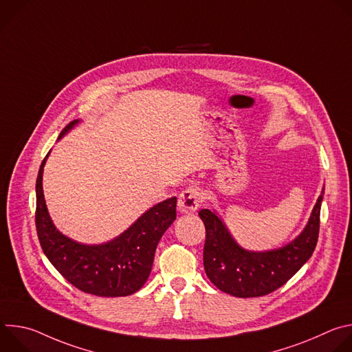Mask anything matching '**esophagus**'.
I'll use <instances>...</instances> for the list:
<instances>
[{
	"label": "esophagus",
	"instance_id": "obj_1",
	"mask_svg": "<svg viewBox=\"0 0 352 352\" xmlns=\"http://www.w3.org/2000/svg\"><path fill=\"white\" fill-rule=\"evenodd\" d=\"M200 202H202V193H200V190L196 188H186L178 197V210L186 214L193 213L199 208Z\"/></svg>",
	"mask_w": 352,
	"mask_h": 352
}]
</instances>
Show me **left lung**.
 Wrapping results in <instances>:
<instances>
[{
    "instance_id": "1",
    "label": "left lung",
    "mask_w": 352,
    "mask_h": 352,
    "mask_svg": "<svg viewBox=\"0 0 352 352\" xmlns=\"http://www.w3.org/2000/svg\"><path fill=\"white\" fill-rule=\"evenodd\" d=\"M323 193L324 186L300 234L269 250L242 248L216 210H200L199 217L206 228L204 265L209 280L220 291L238 298L267 295L284 285L309 261L316 248Z\"/></svg>"
}]
</instances>
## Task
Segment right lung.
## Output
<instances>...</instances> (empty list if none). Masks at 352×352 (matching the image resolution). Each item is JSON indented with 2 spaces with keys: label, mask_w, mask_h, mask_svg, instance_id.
Returning a JSON list of instances; mask_svg holds the SVG:
<instances>
[{
  "label": "right lung",
  "mask_w": 352,
  "mask_h": 352,
  "mask_svg": "<svg viewBox=\"0 0 352 352\" xmlns=\"http://www.w3.org/2000/svg\"><path fill=\"white\" fill-rule=\"evenodd\" d=\"M80 120L69 122L58 140ZM50 155V153H48ZM43 160L36 181V230L52 265L76 288L98 296H126L139 291L152 272L159 241L177 219V197L146 210L114 239L87 245L64 235L53 223L43 193Z\"/></svg>",
  "instance_id": "add662e5"
}]
</instances>
